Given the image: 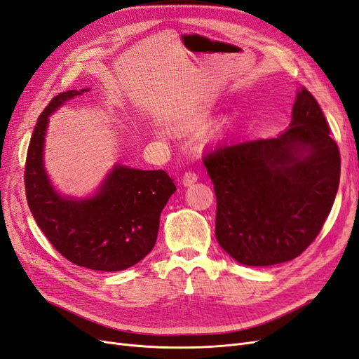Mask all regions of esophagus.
Wrapping results in <instances>:
<instances>
[{"label": "esophagus", "mask_w": 359, "mask_h": 359, "mask_svg": "<svg viewBox=\"0 0 359 359\" xmlns=\"http://www.w3.org/2000/svg\"><path fill=\"white\" fill-rule=\"evenodd\" d=\"M198 181V173L193 172V170H187L186 173L182 175V184L184 186H191V184H194Z\"/></svg>", "instance_id": "esophagus-1"}]
</instances>
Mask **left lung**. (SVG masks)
Listing matches in <instances>:
<instances>
[{"label": "left lung", "mask_w": 359, "mask_h": 359, "mask_svg": "<svg viewBox=\"0 0 359 359\" xmlns=\"http://www.w3.org/2000/svg\"><path fill=\"white\" fill-rule=\"evenodd\" d=\"M203 165L217 198V241L248 266L299 256L319 235L340 182L339 147L304 86L283 133L219 144Z\"/></svg>", "instance_id": "8db88e82"}]
</instances>
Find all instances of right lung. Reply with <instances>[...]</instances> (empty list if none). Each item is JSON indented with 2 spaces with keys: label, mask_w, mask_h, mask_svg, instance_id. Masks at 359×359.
<instances>
[{
  "label": "right lung",
  "mask_w": 359,
  "mask_h": 359,
  "mask_svg": "<svg viewBox=\"0 0 359 359\" xmlns=\"http://www.w3.org/2000/svg\"><path fill=\"white\" fill-rule=\"evenodd\" d=\"M86 91L60 93L39 116L27 153L25 193L37 226L58 253L78 266L111 273L133 266L153 250L161 210L177 187L165 170L121 165L91 198H67L52 187L43 165L49 115Z\"/></svg>",
  "instance_id": "right-lung-1"
}]
</instances>
